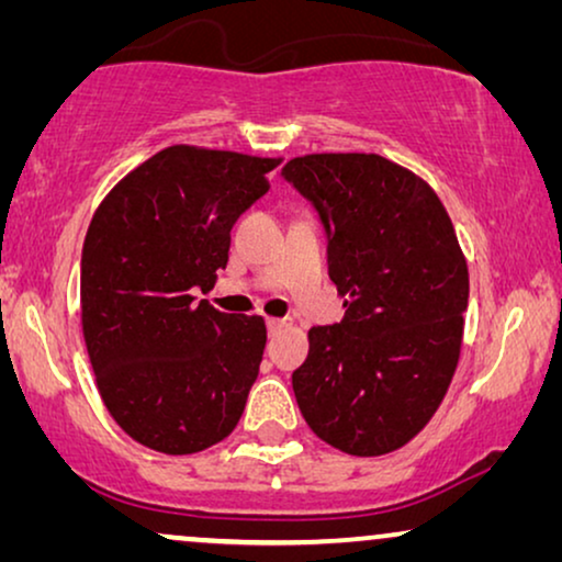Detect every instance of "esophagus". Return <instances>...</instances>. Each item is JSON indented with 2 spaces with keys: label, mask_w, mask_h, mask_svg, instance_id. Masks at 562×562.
Instances as JSON below:
<instances>
[{
  "label": "esophagus",
  "mask_w": 562,
  "mask_h": 562,
  "mask_svg": "<svg viewBox=\"0 0 562 562\" xmlns=\"http://www.w3.org/2000/svg\"><path fill=\"white\" fill-rule=\"evenodd\" d=\"M266 327H268V335H276V333H281L283 327H289V319H276V317H271L266 322Z\"/></svg>",
  "instance_id": "34e87169"
}]
</instances>
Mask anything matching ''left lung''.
<instances>
[{"instance_id": "left-lung-1", "label": "left lung", "mask_w": 562, "mask_h": 562, "mask_svg": "<svg viewBox=\"0 0 562 562\" xmlns=\"http://www.w3.org/2000/svg\"><path fill=\"white\" fill-rule=\"evenodd\" d=\"M281 176L314 206L345 317L310 329L291 373L312 432L348 456H386L432 419L463 342L468 266L445 206L375 153H314Z\"/></svg>"}]
</instances>
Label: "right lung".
Here are the masks:
<instances>
[{
  "instance_id": "right-lung-1",
  "label": "right lung",
  "mask_w": 562,
  "mask_h": 562,
  "mask_svg": "<svg viewBox=\"0 0 562 562\" xmlns=\"http://www.w3.org/2000/svg\"><path fill=\"white\" fill-rule=\"evenodd\" d=\"M279 158L171 145L130 171L91 220L81 325L99 394L145 448L189 456L243 417L266 348L260 317L217 312L229 229L268 191Z\"/></svg>"
}]
</instances>
